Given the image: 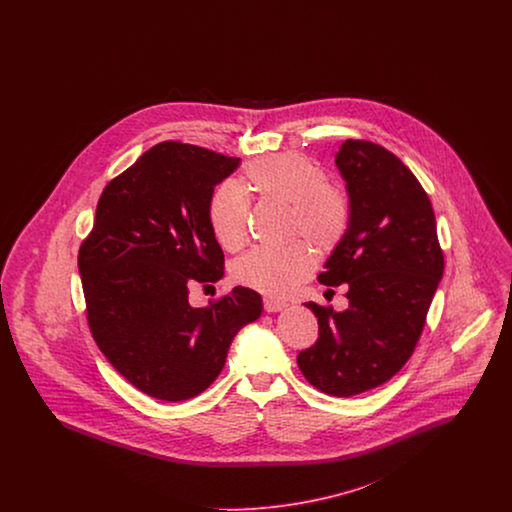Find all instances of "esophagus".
Returning a JSON list of instances; mask_svg holds the SVG:
<instances>
[{"mask_svg": "<svg viewBox=\"0 0 512 512\" xmlns=\"http://www.w3.org/2000/svg\"><path fill=\"white\" fill-rule=\"evenodd\" d=\"M263 307H265V311L267 313H278V311H284L286 307H288V303H284V301H278V299H265L263 301Z\"/></svg>", "mask_w": 512, "mask_h": 512, "instance_id": "esophagus-1", "label": "esophagus"}]
</instances>
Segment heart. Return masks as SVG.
<instances>
[{
    "instance_id": "heart-1",
    "label": "heart",
    "mask_w": 512,
    "mask_h": 512,
    "mask_svg": "<svg viewBox=\"0 0 512 512\" xmlns=\"http://www.w3.org/2000/svg\"><path fill=\"white\" fill-rule=\"evenodd\" d=\"M249 188L261 199L290 207V238L301 236L320 253L334 251L349 228V203L328 184L326 172L303 155H272L247 171ZM249 197L236 182H224L209 203V220L219 244L236 251L247 238ZM315 268V255L301 244L282 249L257 247L232 268L238 284L282 297L305 282Z\"/></svg>"
}]
</instances>
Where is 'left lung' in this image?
I'll return each mask as SVG.
<instances>
[{"mask_svg": "<svg viewBox=\"0 0 512 512\" xmlns=\"http://www.w3.org/2000/svg\"><path fill=\"white\" fill-rule=\"evenodd\" d=\"M336 165L349 195V228L318 282L347 284L336 313L305 303L318 340L297 355L317 390L351 397L388 382L413 355L443 276L436 217L409 167L386 147L345 140Z\"/></svg>", "mask_w": 512, "mask_h": 512, "instance_id": "left-lung-1", "label": "left lung"}]
</instances>
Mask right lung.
I'll use <instances>...</instances> for the list:
<instances>
[{
    "label": "right lung",
    "instance_id": "1",
    "mask_svg": "<svg viewBox=\"0 0 512 512\" xmlns=\"http://www.w3.org/2000/svg\"><path fill=\"white\" fill-rule=\"evenodd\" d=\"M238 167V157L161 142L105 186L80 245L90 332L113 368L155 399L207 390L234 336L261 317V295L242 286L209 307L188 301L190 286L224 274L209 203Z\"/></svg>",
    "mask_w": 512,
    "mask_h": 512
}]
</instances>
